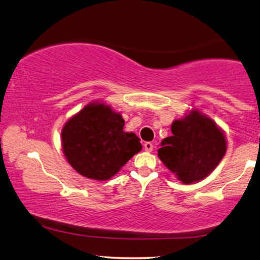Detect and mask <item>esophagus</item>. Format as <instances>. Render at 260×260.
<instances>
[{"label": "esophagus", "instance_id": "34e87169", "mask_svg": "<svg viewBox=\"0 0 260 260\" xmlns=\"http://www.w3.org/2000/svg\"><path fill=\"white\" fill-rule=\"evenodd\" d=\"M153 147H154V146H153L152 142H145V144H144V148H145L146 152H152Z\"/></svg>", "mask_w": 260, "mask_h": 260}]
</instances>
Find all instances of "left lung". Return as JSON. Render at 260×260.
I'll list each match as a JSON object with an SVG mask.
<instances>
[{"label":"left lung","mask_w":260,"mask_h":260,"mask_svg":"<svg viewBox=\"0 0 260 260\" xmlns=\"http://www.w3.org/2000/svg\"><path fill=\"white\" fill-rule=\"evenodd\" d=\"M172 135L161 141L158 156L182 184L208 177L226 153V137L213 120L198 109L174 120Z\"/></svg>","instance_id":"left-lung-1"}]
</instances>
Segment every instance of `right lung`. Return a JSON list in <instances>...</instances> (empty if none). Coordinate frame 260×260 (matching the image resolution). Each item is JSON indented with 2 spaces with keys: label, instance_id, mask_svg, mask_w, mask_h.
<instances>
[{
  "label": "right lung",
  "instance_id": "1",
  "mask_svg": "<svg viewBox=\"0 0 260 260\" xmlns=\"http://www.w3.org/2000/svg\"><path fill=\"white\" fill-rule=\"evenodd\" d=\"M125 120L105 102L92 101L73 115L61 131L62 152L83 177L108 180L141 151L140 139L123 132Z\"/></svg>",
  "mask_w": 260,
  "mask_h": 260
}]
</instances>
